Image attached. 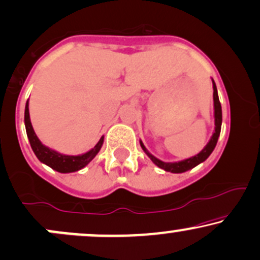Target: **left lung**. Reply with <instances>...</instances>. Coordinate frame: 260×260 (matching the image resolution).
Here are the masks:
<instances>
[{
  "label": "left lung",
  "instance_id": "1",
  "mask_svg": "<svg viewBox=\"0 0 260 260\" xmlns=\"http://www.w3.org/2000/svg\"><path fill=\"white\" fill-rule=\"evenodd\" d=\"M212 81H213V90H214V92H213V101H214V124H215L214 133H213V135H212V137H210L209 142L206 145V147H204L202 151L200 152V153L193 155V157H191V158H187V159L180 160V161H173V163L172 161H169V163H167V161L158 159V158H155L153 154L149 153L148 149L145 147V145H143V142L140 141V145H141L143 152H145V153L149 157V159L153 161L155 166L159 167L160 169L166 170V172L174 173V174L185 173V172H187V170L192 169V168L197 167L198 164L203 163V161L206 160L210 154H212V152L214 151L216 142H218L219 135H220L222 114H221V105H220V101H219V96H218V90H216L215 82L213 79H212Z\"/></svg>",
  "mask_w": 260,
  "mask_h": 260
}]
</instances>
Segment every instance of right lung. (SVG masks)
I'll use <instances>...</instances> for the list:
<instances>
[{
  "label": "right lung",
  "mask_w": 260,
  "mask_h": 260,
  "mask_svg": "<svg viewBox=\"0 0 260 260\" xmlns=\"http://www.w3.org/2000/svg\"><path fill=\"white\" fill-rule=\"evenodd\" d=\"M24 123H25V129H26V135L29 139L30 146H31L34 153H35L38 159L41 163L46 164L53 170H56L58 173H74L78 170L82 169L90 163L91 160L96 157L97 153L100 152L101 147L103 145V140L105 136H102L100 139V141L96 143L93 148H91L90 151L86 153L78 154V155H68V154H62L59 152L54 151L47 146L42 145V142L40 141L39 137L36 136L35 131L30 121V114H29V100L26 101L25 105V113H24Z\"/></svg>",
  "instance_id": "add662e5"
}]
</instances>
